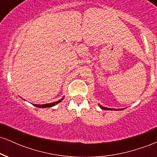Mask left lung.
Wrapping results in <instances>:
<instances>
[{
    "label": "left lung",
    "instance_id": "obj_1",
    "mask_svg": "<svg viewBox=\"0 0 157 157\" xmlns=\"http://www.w3.org/2000/svg\"><path fill=\"white\" fill-rule=\"evenodd\" d=\"M99 106H100V108H101L102 109H104V110H113V111H120V110H122V109H109V108H106V107H104V106H102V105H99Z\"/></svg>",
    "mask_w": 157,
    "mask_h": 157
}]
</instances>
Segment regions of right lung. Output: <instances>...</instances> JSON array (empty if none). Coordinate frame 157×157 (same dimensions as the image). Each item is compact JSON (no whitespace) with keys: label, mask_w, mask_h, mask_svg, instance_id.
<instances>
[{"label":"right lung","mask_w":157,"mask_h":157,"mask_svg":"<svg viewBox=\"0 0 157 157\" xmlns=\"http://www.w3.org/2000/svg\"><path fill=\"white\" fill-rule=\"evenodd\" d=\"M63 98L64 97H63L61 100H58V101H57V102H52V103L44 104V105H37V104H32V105H33L34 106H35V107H37V108H49V107H52V106H55V105H57V104H58L59 102H60L63 100Z\"/></svg>","instance_id":"1"}]
</instances>
